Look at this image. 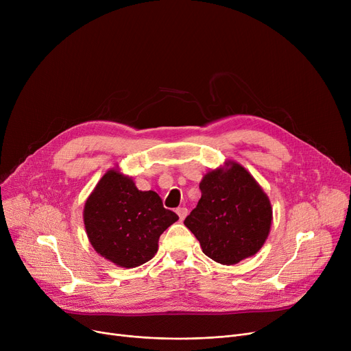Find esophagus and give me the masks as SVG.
Wrapping results in <instances>:
<instances>
[{
	"instance_id": "esophagus-1",
	"label": "esophagus",
	"mask_w": 351,
	"mask_h": 351,
	"mask_svg": "<svg viewBox=\"0 0 351 351\" xmlns=\"http://www.w3.org/2000/svg\"><path fill=\"white\" fill-rule=\"evenodd\" d=\"M176 213H178L179 219L183 220V219L186 217V215H188V209H186V208H178V209H176Z\"/></svg>"
}]
</instances>
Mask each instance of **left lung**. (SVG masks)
<instances>
[{
    "label": "left lung",
    "instance_id": "obj_1",
    "mask_svg": "<svg viewBox=\"0 0 351 351\" xmlns=\"http://www.w3.org/2000/svg\"><path fill=\"white\" fill-rule=\"evenodd\" d=\"M202 197L185 219L204 253L217 263L234 265L266 242L271 225L269 197L239 163L210 171L202 179Z\"/></svg>",
    "mask_w": 351,
    "mask_h": 351
}]
</instances>
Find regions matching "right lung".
Returning a JSON list of instances; mask_svg holds the SVG:
<instances>
[{
    "instance_id": "1",
    "label": "right lung",
    "mask_w": 351,
    "mask_h": 351,
    "mask_svg": "<svg viewBox=\"0 0 351 351\" xmlns=\"http://www.w3.org/2000/svg\"><path fill=\"white\" fill-rule=\"evenodd\" d=\"M154 191H139L131 178L108 171L88 197L84 222L90 245L121 267H136L158 252L159 236L178 220Z\"/></svg>"
}]
</instances>
